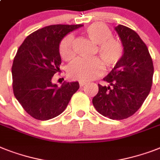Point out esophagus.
<instances>
[{"mask_svg": "<svg viewBox=\"0 0 160 160\" xmlns=\"http://www.w3.org/2000/svg\"><path fill=\"white\" fill-rule=\"evenodd\" d=\"M79 84H80V87H83L84 85H85V84H86V83L84 82V81H80V82H79Z\"/></svg>", "mask_w": 160, "mask_h": 160, "instance_id": "1", "label": "esophagus"}]
</instances>
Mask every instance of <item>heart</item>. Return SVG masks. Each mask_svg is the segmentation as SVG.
Returning a JSON list of instances; mask_svg holds the SVG:
<instances>
[{
	"label": "heart",
	"mask_w": 160,
	"mask_h": 160,
	"mask_svg": "<svg viewBox=\"0 0 160 160\" xmlns=\"http://www.w3.org/2000/svg\"><path fill=\"white\" fill-rule=\"evenodd\" d=\"M84 33L91 42L98 44V58L93 59L75 60L68 67L69 76L80 81H90L100 76L104 70V64L108 68H113L120 62L124 54L122 42L113 38L110 28L102 23H94L84 29ZM59 53L64 61H70L74 57L73 36L69 34L62 40L59 45Z\"/></svg>",
	"instance_id": "b5f03b06"
}]
</instances>
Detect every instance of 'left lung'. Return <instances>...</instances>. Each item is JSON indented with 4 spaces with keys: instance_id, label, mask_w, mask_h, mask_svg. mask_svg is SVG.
<instances>
[{
    "instance_id": "1",
    "label": "left lung",
    "mask_w": 160,
    "mask_h": 160,
    "mask_svg": "<svg viewBox=\"0 0 160 160\" xmlns=\"http://www.w3.org/2000/svg\"><path fill=\"white\" fill-rule=\"evenodd\" d=\"M120 37L124 54L103 79L108 86L98 85L93 98L95 109L112 120L132 116L143 104L151 89L154 65L147 46L136 32L119 24L115 27Z\"/></svg>"
}]
</instances>
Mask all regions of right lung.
Masks as SVG:
<instances>
[{"label": "right lung", "mask_w": 160, "mask_h": 160, "mask_svg": "<svg viewBox=\"0 0 160 160\" xmlns=\"http://www.w3.org/2000/svg\"><path fill=\"white\" fill-rule=\"evenodd\" d=\"M81 26H46L28 35L19 46L11 68L13 92L32 118L46 121L60 115L80 88L78 82L65 81L58 87L52 79L60 72L61 40Z\"/></svg>", "instance_id": "obj_1"}]
</instances>
